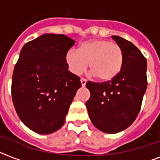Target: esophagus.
I'll return each mask as SVG.
<instances>
[{
    "label": "esophagus",
    "instance_id": "34e87169",
    "mask_svg": "<svg viewBox=\"0 0 160 160\" xmlns=\"http://www.w3.org/2000/svg\"><path fill=\"white\" fill-rule=\"evenodd\" d=\"M80 82H81L82 87H85V86H86V84H87V80H86V79H84V78H81V79H80Z\"/></svg>",
    "mask_w": 160,
    "mask_h": 160
}]
</instances>
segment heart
Returning <instances> with one entry per match:
<instances>
[{"label": "heart", "mask_w": 160, "mask_h": 160, "mask_svg": "<svg viewBox=\"0 0 160 160\" xmlns=\"http://www.w3.org/2000/svg\"><path fill=\"white\" fill-rule=\"evenodd\" d=\"M123 51L109 40L92 39L80 43L78 50L69 49L65 62L71 73L80 74L88 66L92 74L102 81L114 80L123 65Z\"/></svg>", "instance_id": "obj_1"}]
</instances>
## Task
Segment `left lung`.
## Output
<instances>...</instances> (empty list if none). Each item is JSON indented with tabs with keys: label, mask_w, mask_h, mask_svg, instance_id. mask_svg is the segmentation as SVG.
<instances>
[{
	"label": "left lung",
	"mask_w": 160,
	"mask_h": 160,
	"mask_svg": "<svg viewBox=\"0 0 160 160\" xmlns=\"http://www.w3.org/2000/svg\"><path fill=\"white\" fill-rule=\"evenodd\" d=\"M123 51V65L114 80L87 81L88 114L98 129L116 134L129 127L137 118L148 86L147 60L137 47L118 36L111 37Z\"/></svg>",
	"instance_id": "obj_1"
}]
</instances>
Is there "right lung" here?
Here are the masks:
<instances>
[{"mask_svg":"<svg viewBox=\"0 0 160 160\" xmlns=\"http://www.w3.org/2000/svg\"><path fill=\"white\" fill-rule=\"evenodd\" d=\"M74 40L43 34L23 46L12 79V98L23 123L38 134L62 127L80 77L68 70L65 55Z\"/></svg>","mask_w":160,"mask_h":160,"instance_id":"add662e5","label":"right lung"}]
</instances>
